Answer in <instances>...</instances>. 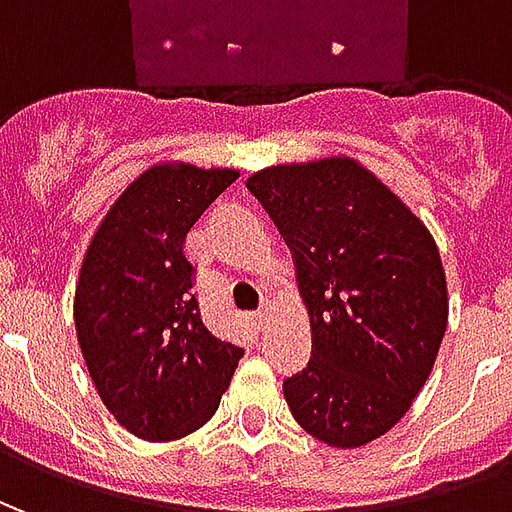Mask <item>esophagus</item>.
<instances>
[{"instance_id":"1","label":"esophagus","mask_w":512,"mask_h":512,"mask_svg":"<svg viewBox=\"0 0 512 512\" xmlns=\"http://www.w3.org/2000/svg\"><path fill=\"white\" fill-rule=\"evenodd\" d=\"M268 315H271V304H268V301H266V304H263V307H260V310L252 312V321H255L257 329H263V326H266Z\"/></svg>"}]
</instances>
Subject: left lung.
I'll list each match as a JSON object with an SVG mask.
<instances>
[{
    "label": "left lung",
    "instance_id": "8db88e82",
    "mask_svg": "<svg viewBox=\"0 0 512 512\" xmlns=\"http://www.w3.org/2000/svg\"><path fill=\"white\" fill-rule=\"evenodd\" d=\"M246 189L296 257L312 356L282 392L329 447L384 436L425 386L447 329V282L425 224L351 158L260 169Z\"/></svg>",
    "mask_w": 512,
    "mask_h": 512
}]
</instances>
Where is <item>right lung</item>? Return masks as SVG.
<instances>
[{
	"instance_id": "add662e5",
	"label": "right lung",
	"mask_w": 512,
	"mask_h": 512,
	"mask_svg": "<svg viewBox=\"0 0 512 512\" xmlns=\"http://www.w3.org/2000/svg\"><path fill=\"white\" fill-rule=\"evenodd\" d=\"M235 169L153 167L106 213L87 249L73 318L104 406L134 436L169 441L219 408L244 348L202 323L186 233Z\"/></svg>"
}]
</instances>
